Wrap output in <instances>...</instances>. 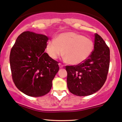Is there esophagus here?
I'll return each mask as SVG.
<instances>
[{
	"label": "esophagus",
	"instance_id": "1",
	"mask_svg": "<svg viewBox=\"0 0 122 122\" xmlns=\"http://www.w3.org/2000/svg\"><path fill=\"white\" fill-rule=\"evenodd\" d=\"M58 65H59V66H60V68H63L64 66V65H62V64H61V63H59L58 64Z\"/></svg>",
	"mask_w": 122,
	"mask_h": 122
}]
</instances>
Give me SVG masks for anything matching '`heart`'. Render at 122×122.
Instances as JSON below:
<instances>
[{"instance_id":"obj_1","label":"heart","mask_w":122,"mask_h":122,"mask_svg":"<svg viewBox=\"0 0 122 122\" xmlns=\"http://www.w3.org/2000/svg\"><path fill=\"white\" fill-rule=\"evenodd\" d=\"M93 47L90 38L74 32H66L60 34L56 39L50 40L46 44V51L53 60L64 54L65 61L71 65H77L90 57Z\"/></svg>"}]
</instances>
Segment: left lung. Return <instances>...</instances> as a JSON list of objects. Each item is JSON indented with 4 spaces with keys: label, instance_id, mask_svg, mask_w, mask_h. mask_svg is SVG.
Returning a JSON list of instances; mask_svg holds the SVG:
<instances>
[{
    "label": "left lung",
    "instance_id": "1",
    "mask_svg": "<svg viewBox=\"0 0 122 122\" xmlns=\"http://www.w3.org/2000/svg\"><path fill=\"white\" fill-rule=\"evenodd\" d=\"M94 50L90 57L79 64L66 66L67 86L71 93L79 97L98 91L107 78L110 50L103 38L95 34Z\"/></svg>",
    "mask_w": 122,
    "mask_h": 122
}]
</instances>
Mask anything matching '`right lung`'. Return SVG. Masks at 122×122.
Instances as JSON below:
<instances>
[{"instance_id":"add662e5","label":"right lung","mask_w":122,"mask_h":122,"mask_svg":"<svg viewBox=\"0 0 122 122\" xmlns=\"http://www.w3.org/2000/svg\"><path fill=\"white\" fill-rule=\"evenodd\" d=\"M48 40L43 34L24 31L10 51L13 81L20 91L30 97H41L50 91L59 70L58 62L44 52Z\"/></svg>"}]
</instances>
